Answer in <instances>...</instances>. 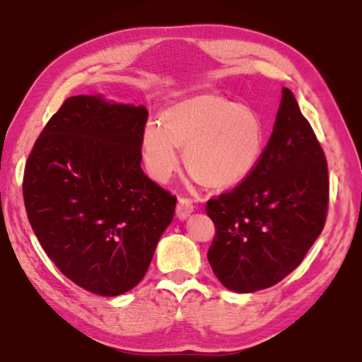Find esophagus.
I'll list each match as a JSON object with an SVG mask.
<instances>
[{
    "instance_id": "esophagus-1",
    "label": "esophagus",
    "mask_w": 362,
    "mask_h": 362,
    "mask_svg": "<svg viewBox=\"0 0 362 362\" xmlns=\"http://www.w3.org/2000/svg\"><path fill=\"white\" fill-rule=\"evenodd\" d=\"M194 210V206H193V201L188 199V198H183V196H180L179 198V202H177V216H179L180 220H185L187 216L192 214Z\"/></svg>"
}]
</instances>
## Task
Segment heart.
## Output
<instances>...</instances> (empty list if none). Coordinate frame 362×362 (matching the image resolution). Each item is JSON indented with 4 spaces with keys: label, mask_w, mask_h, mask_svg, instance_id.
<instances>
[{
    "label": "heart",
    "mask_w": 362,
    "mask_h": 362,
    "mask_svg": "<svg viewBox=\"0 0 362 362\" xmlns=\"http://www.w3.org/2000/svg\"><path fill=\"white\" fill-rule=\"evenodd\" d=\"M142 131V155L153 179L166 182L180 164L209 188L244 182L266 150V128L255 109L216 93H198L173 104Z\"/></svg>",
    "instance_id": "b5f03b06"
}]
</instances>
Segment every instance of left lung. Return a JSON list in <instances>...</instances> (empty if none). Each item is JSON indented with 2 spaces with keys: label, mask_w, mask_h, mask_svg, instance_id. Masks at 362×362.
Here are the masks:
<instances>
[{
  "label": "left lung",
  "mask_w": 362,
  "mask_h": 362,
  "mask_svg": "<svg viewBox=\"0 0 362 362\" xmlns=\"http://www.w3.org/2000/svg\"><path fill=\"white\" fill-rule=\"evenodd\" d=\"M258 166L231 192L207 201L215 225L207 259L228 290L253 293L298 267L329 206L323 148L288 88Z\"/></svg>",
  "instance_id": "1"
}]
</instances>
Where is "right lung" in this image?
Instances as JSON below:
<instances>
[{
  "mask_svg": "<svg viewBox=\"0 0 362 362\" xmlns=\"http://www.w3.org/2000/svg\"><path fill=\"white\" fill-rule=\"evenodd\" d=\"M142 106L72 96L35 142L23 174L39 244L83 290L118 296L146 275L177 198L144 174Z\"/></svg>",
  "mask_w": 362,
  "mask_h": 362,
  "instance_id": "obj_1",
  "label": "right lung"
}]
</instances>
